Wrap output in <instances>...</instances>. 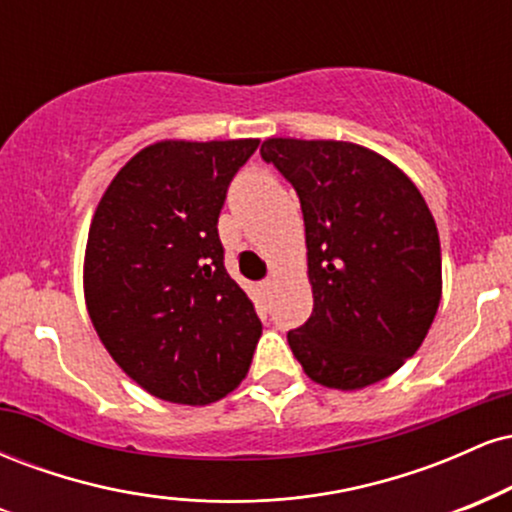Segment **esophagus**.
<instances>
[{
	"label": "esophagus",
	"mask_w": 512,
	"mask_h": 512,
	"mask_svg": "<svg viewBox=\"0 0 512 512\" xmlns=\"http://www.w3.org/2000/svg\"><path fill=\"white\" fill-rule=\"evenodd\" d=\"M274 286H276L274 279H264V281H260V291L264 293V296H269V293L274 291Z\"/></svg>",
	"instance_id": "obj_1"
}]
</instances>
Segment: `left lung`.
Wrapping results in <instances>:
<instances>
[{"label":"left lung","instance_id":"1","mask_svg":"<svg viewBox=\"0 0 512 512\" xmlns=\"http://www.w3.org/2000/svg\"><path fill=\"white\" fill-rule=\"evenodd\" d=\"M301 199L313 315L289 346L315 383L358 390L416 354L440 303L438 228L397 166L349 142L267 139Z\"/></svg>","mask_w":512,"mask_h":512}]
</instances>
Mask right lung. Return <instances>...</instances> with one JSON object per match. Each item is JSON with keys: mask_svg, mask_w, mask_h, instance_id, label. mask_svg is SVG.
Segmentation results:
<instances>
[{"mask_svg": "<svg viewBox=\"0 0 512 512\" xmlns=\"http://www.w3.org/2000/svg\"><path fill=\"white\" fill-rule=\"evenodd\" d=\"M257 139L158 142L127 163L86 243L88 315L134 383L211 404L248 375L262 322L223 267L219 214Z\"/></svg>", "mask_w": 512, "mask_h": 512, "instance_id": "obj_1", "label": "right lung"}]
</instances>
